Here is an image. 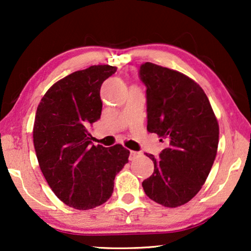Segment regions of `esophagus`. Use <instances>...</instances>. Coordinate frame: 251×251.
<instances>
[{
    "label": "esophagus",
    "mask_w": 251,
    "mask_h": 251,
    "mask_svg": "<svg viewBox=\"0 0 251 251\" xmlns=\"http://www.w3.org/2000/svg\"><path fill=\"white\" fill-rule=\"evenodd\" d=\"M140 153L136 152V151H130V160H135L137 156H139Z\"/></svg>",
    "instance_id": "obj_1"
}]
</instances>
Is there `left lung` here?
Returning <instances> with one entry per match:
<instances>
[{"label": "left lung", "instance_id": "8db88e82", "mask_svg": "<svg viewBox=\"0 0 251 251\" xmlns=\"http://www.w3.org/2000/svg\"><path fill=\"white\" fill-rule=\"evenodd\" d=\"M139 74L147 88V130L168 143L159 159L146 154L154 173L143 188L156 203L180 207L210 173L218 149L217 118L203 89L185 74L153 63L143 64Z\"/></svg>", "mask_w": 251, "mask_h": 251}]
</instances>
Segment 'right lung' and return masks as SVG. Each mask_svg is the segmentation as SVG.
<instances>
[{
    "label": "right lung",
    "mask_w": 251,
    "mask_h": 251,
    "mask_svg": "<svg viewBox=\"0 0 251 251\" xmlns=\"http://www.w3.org/2000/svg\"><path fill=\"white\" fill-rule=\"evenodd\" d=\"M115 66L94 65L56 82L37 106L33 142L40 169L57 198L78 210L112 197L130 152L120 144L91 145L88 128L100 119V87Z\"/></svg>",
    "instance_id": "right-lung-1"
}]
</instances>
